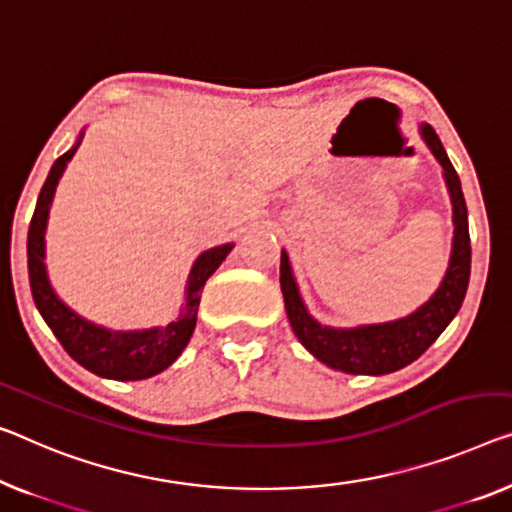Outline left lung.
Wrapping results in <instances>:
<instances>
[{
    "label": "left lung",
    "instance_id": "left-lung-1",
    "mask_svg": "<svg viewBox=\"0 0 512 512\" xmlns=\"http://www.w3.org/2000/svg\"><path fill=\"white\" fill-rule=\"evenodd\" d=\"M421 133L434 158L444 167V177L453 200L455 239L444 282L432 299L421 305L414 315L398 319V322L358 326V329H329V326L317 324L301 301L292 269H289L287 253L280 255V289L285 296V310L296 338L312 356L333 370L347 372V375H388V372L414 363L451 324L464 301V294H467L471 239L467 202L462 195L460 177H457L434 128L425 124L421 126Z\"/></svg>",
    "mask_w": 512,
    "mask_h": 512
}]
</instances>
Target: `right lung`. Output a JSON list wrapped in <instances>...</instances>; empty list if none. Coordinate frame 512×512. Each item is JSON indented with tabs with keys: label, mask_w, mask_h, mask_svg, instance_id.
<instances>
[{
	"label": "right lung",
	"mask_w": 512,
	"mask_h": 512,
	"mask_svg": "<svg viewBox=\"0 0 512 512\" xmlns=\"http://www.w3.org/2000/svg\"><path fill=\"white\" fill-rule=\"evenodd\" d=\"M78 144L55 160L48 179L43 183L41 195H38L32 223H29L27 266L34 303L38 312H41V317L45 319V324H48L52 333L57 335L61 347H64L68 356L75 358L82 368L91 370L98 377L119 381L154 377L158 372H163L167 365L177 361L183 347L188 345L190 335L195 331L202 289L207 285L211 273L223 264V259L227 255H230L232 243L211 248L207 253L197 257L186 287V310H183V315L177 322H170L165 329L112 333L108 329H101V326L85 322V319L75 315L73 310H68L66 305L57 299L55 292L50 289L48 278H45L43 266V232L45 220H48L52 195H55L61 172H64L68 160L73 158Z\"/></svg>",
	"instance_id": "1"
}]
</instances>
